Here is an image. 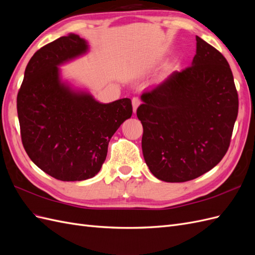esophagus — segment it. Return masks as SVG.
<instances>
[{
    "mask_svg": "<svg viewBox=\"0 0 255 255\" xmlns=\"http://www.w3.org/2000/svg\"><path fill=\"white\" fill-rule=\"evenodd\" d=\"M132 104H133V112L136 113L137 107L140 105V99L138 98V97H134V98L132 99Z\"/></svg>",
    "mask_w": 255,
    "mask_h": 255,
    "instance_id": "34e87169",
    "label": "esophagus"
}]
</instances>
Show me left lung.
<instances>
[{"instance_id": "1", "label": "left lung", "mask_w": 255, "mask_h": 255, "mask_svg": "<svg viewBox=\"0 0 255 255\" xmlns=\"http://www.w3.org/2000/svg\"><path fill=\"white\" fill-rule=\"evenodd\" d=\"M191 66L141 95L142 154L157 179L181 183L210 171L226 155L238 114L232 71L200 37Z\"/></svg>"}]
</instances>
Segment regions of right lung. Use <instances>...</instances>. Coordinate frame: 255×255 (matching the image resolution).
Masks as SVG:
<instances>
[{
    "label": "right lung",
    "instance_id": "1",
    "mask_svg": "<svg viewBox=\"0 0 255 255\" xmlns=\"http://www.w3.org/2000/svg\"><path fill=\"white\" fill-rule=\"evenodd\" d=\"M87 43L69 34L29 59L17 97L22 144L33 163L60 181L95 176L112 136L133 113L128 98L102 104L59 81L57 66L81 55Z\"/></svg>",
    "mask_w": 255,
    "mask_h": 255
}]
</instances>
